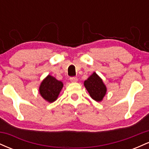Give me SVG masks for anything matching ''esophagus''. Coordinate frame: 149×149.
<instances>
[{
  "instance_id": "esophagus-1",
  "label": "esophagus",
  "mask_w": 149,
  "mask_h": 149,
  "mask_svg": "<svg viewBox=\"0 0 149 149\" xmlns=\"http://www.w3.org/2000/svg\"><path fill=\"white\" fill-rule=\"evenodd\" d=\"M70 80L73 83H76V82L78 81V78L76 77H71V78H70Z\"/></svg>"
}]
</instances>
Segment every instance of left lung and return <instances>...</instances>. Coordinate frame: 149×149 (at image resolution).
<instances>
[{
  "label": "left lung",
  "mask_w": 149,
  "mask_h": 149,
  "mask_svg": "<svg viewBox=\"0 0 149 149\" xmlns=\"http://www.w3.org/2000/svg\"><path fill=\"white\" fill-rule=\"evenodd\" d=\"M84 86L92 100L97 102H102L105 97L107 88L103 80L94 72L84 81Z\"/></svg>",
  "instance_id": "obj_1"
}]
</instances>
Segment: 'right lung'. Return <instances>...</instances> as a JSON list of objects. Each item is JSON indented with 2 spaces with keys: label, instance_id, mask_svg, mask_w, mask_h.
<instances>
[{
  "label": "right lung",
  "instance_id": "right-lung-1",
  "mask_svg": "<svg viewBox=\"0 0 149 149\" xmlns=\"http://www.w3.org/2000/svg\"><path fill=\"white\" fill-rule=\"evenodd\" d=\"M63 86L62 82L50 75H47L39 86V93L46 102L52 103L57 100Z\"/></svg>",
  "mask_w": 149,
  "mask_h": 149
}]
</instances>
